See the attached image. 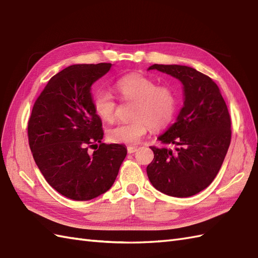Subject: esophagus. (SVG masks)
<instances>
[{"instance_id":"1","label":"esophagus","mask_w":258,"mask_h":258,"mask_svg":"<svg viewBox=\"0 0 258 258\" xmlns=\"http://www.w3.org/2000/svg\"><path fill=\"white\" fill-rule=\"evenodd\" d=\"M137 150V147H127V153L128 154H133Z\"/></svg>"}]
</instances>
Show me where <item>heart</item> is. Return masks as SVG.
<instances>
[{"instance_id":"1","label":"heart","mask_w":258,"mask_h":258,"mask_svg":"<svg viewBox=\"0 0 258 258\" xmlns=\"http://www.w3.org/2000/svg\"><path fill=\"white\" fill-rule=\"evenodd\" d=\"M114 87L125 101H135L134 120L118 123L108 130L109 140L116 144L136 145L149 128L161 130L173 120L177 108L175 91L167 85H157L147 76L132 74L117 79ZM95 113L105 122L114 121L116 102L107 90H98L92 97Z\"/></svg>"}]
</instances>
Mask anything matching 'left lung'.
Instances as JSON below:
<instances>
[{
    "mask_svg": "<svg viewBox=\"0 0 258 258\" xmlns=\"http://www.w3.org/2000/svg\"><path fill=\"white\" fill-rule=\"evenodd\" d=\"M157 70L180 79L184 107L176 122L158 137L161 147L150 146L154 160L148 179L161 193L188 197L214 181L231 142V117L217 84L209 76L183 65L154 64ZM173 144L174 150L166 146Z\"/></svg>",
    "mask_w": 258,
    "mask_h": 258,
    "instance_id": "1",
    "label": "left lung"
}]
</instances>
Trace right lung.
I'll return each mask as SVG.
<instances>
[{"label":"right lung","instance_id":"right-lung-1","mask_svg":"<svg viewBox=\"0 0 258 258\" xmlns=\"http://www.w3.org/2000/svg\"><path fill=\"white\" fill-rule=\"evenodd\" d=\"M111 63L71 65L52 77L32 107L28 142L40 172L56 192L89 201L113 185L126 148L101 143L102 122L90 87Z\"/></svg>","mask_w":258,"mask_h":258}]
</instances>
